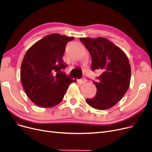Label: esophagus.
<instances>
[{"mask_svg":"<svg viewBox=\"0 0 152 152\" xmlns=\"http://www.w3.org/2000/svg\"><path fill=\"white\" fill-rule=\"evenodd\" d=\"M77 83H79V84H84V83H85L86 82V79H84V78H81V79H77Z\"/></svg>","mask_w":152,"mask_h":152,"instance_id":"esophagus-1","label":"esophagus"}]
</instances>
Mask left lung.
<instances>
[{"mask_svg": "<svg viewBox=\"0 0 152 152\" xmlns=\"http://www.w3.org/2000/svg\"><path fill=\"white\" fill-rule=\"evenodd\" d=\"M89 50L92 58L91 69L99 71L97 81H93L97 93L86 102L91 107L100 110L115 105L129 88L131 66L124 52L104 37L79 38Z\"/></svg>", "mask_w": 152, "mask_h": 152, "instance_id": "left-lung-1", "label": "left lung"}]
</instances>
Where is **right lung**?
Masks as SVG:
<instances>
[{
  "label": "right lung",
  "instance_id": "obj_1",
  "mask_svg": "<svg viewBox=\"0 0 152 152\" xmlns=\"http://www.w3.org/2000/svg\"><path fill=\"white\" fill-rule=\"evenodd\" d=\"M73 39L74 37L51 34L26 53L21 66V83L28 97L37 106L51 108L58 105L69 84L76 82L63 71L68 66L63 60L66 45Z\"/></svg>",
  "mask_w": 152,
  "mask_h": 152
}]
</instances>
